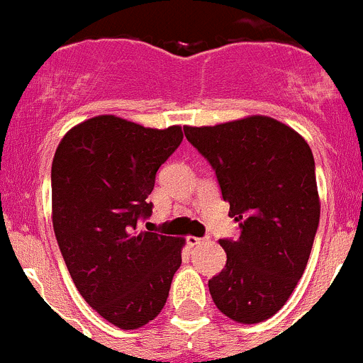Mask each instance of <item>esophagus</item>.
I'll use <instances>...</instances> for the list:
<instances>
[{"label": "esophagus", "instance_id": "1", "mask_svg": "<svg viewBox=\"0 0 363 363\" xmlns=\"http://www.w3.org/2000/svg\"><path fill=\"white\" fill-rule=\"evenodd\" d=\"M186 242H188L189 247H195L199 246V244H202L203 239H200V237H195V235H189L188 239H186Z\"/></svg>", "mask_w": 363, "mask_h": 363}]
</instances>
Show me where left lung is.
I'll return each mask as SVG.
<instances>
[{"label":"left lung","mask_w":363,"mask_h":363,"mask_svg":"<svg viewBox=\"0 0 363 363\" xmlns=\"http://www.w3.org/2000/svg\"><path fill=\"white\" fill-rule=\"evenodd\" d=\"M186 138L216 170L237 240L221 239L226 265L208 279L216 307L237 323L269 320L306 270L320 223L309 144L269 116L216 126H184Z\"/></svg>","instance_id":"8db88e82"}]
</instances>
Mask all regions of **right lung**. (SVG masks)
I'll use <instances>...</instances> for the list:
<instances>
[{
	"label": "right lung",
	"instance_id": "obj_1",
	"mask_svg": "<svg viewBox=\"0 0 363 363\" xmlns=\"http://www.w3.org/2000/svg\"><path fill=\"white\" fill-rule=\"evenodd\" d=\"M182 128H145L96 116L61 138L52 160V225L79 294L123 330L155 320L181 267L186 240L138 230L156 172Z\"/></svg>",
	"mask_w": 363,
	"mask_h": 363
}]
</instances>
